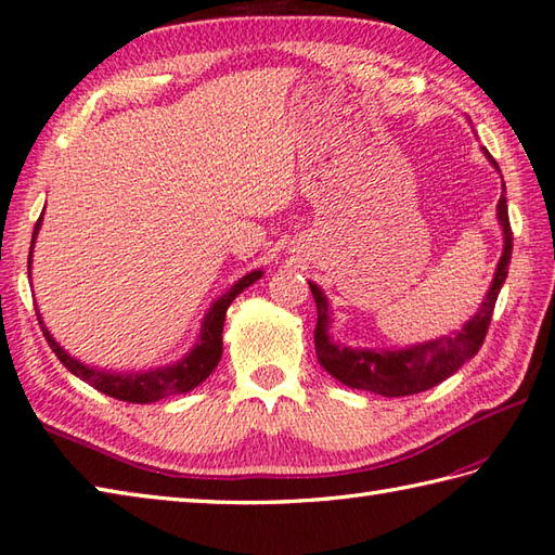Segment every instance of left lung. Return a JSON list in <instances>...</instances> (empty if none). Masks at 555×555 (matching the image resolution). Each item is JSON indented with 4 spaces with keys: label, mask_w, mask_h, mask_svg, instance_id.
Here are the masks:
<instances>
[{
    "label": "left lung",
    "mask_w": 555,
    "mask_h": 555,
    "mask_svg": "<svg viewBox=\"0 0 555 555\" xmlns=\"http://www.w3.org/2000/svg\"><path fill=\"white\" fill-rule=\"evenodd\" d=\"M493 166L498 168L495 160ZM498 221L503 225L505 247H503L501 262H498V269H495L491 291L486 293V300L481 302L479 312H476L474 318L452 336H442V339H436V341L411 346V349H404V351H361V349H349V346H339L334 344L327 334V324H330L327 298H324L320 286L310 284L314 306H318L314 351H318V361L322 363L324 371L353 389H365V392H375L383 397H409V395L423 392V389L440 385L442 379H448L452 373H457L466 361H472L483 346L488 327H491L498 293H501L505 284L507 264H509V257H513V228H509L505 194L501 197V202H498Z\"/></svg>",
    "instance_id": "8db88e82"
}]
</instances>
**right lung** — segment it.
I'll use <instances>...</instances> for the list:
<instances>
[{
  "label": "right lung",
  "instance_id": "obj_1",
  "mask_svg": "<svg viewBox=\"0 0 555 555\" xmlns=\"http://www.w3.org/2000/svg\"><path fill=\"white\" fill-rule=\"evenodd\" d=\"M42 216L38 219L36 228H33V243H36L38 228H40ZM33 249V245H30ZM28 269H30V255H28ZM30 274V271H28ZM257 279H262V271H249L247 276H243L237 284L225 293L223 298H219L211 306L209 314L204 318V327L199 334V341L194 349L190 351V356H184L180 363H172L168 367H156V371L149 373H137V375H115V373H101L95 367L83 365L79 361L62 349V346L52 339L50 332L46 330V324L40 322V330L46 334V339L50 344V349L54 351V356L60 358V363L67 367L69 373H74L76 377H81L83 383H89L91 387H95L98 392H103L113 399L119 401H129V404H151V401L166 399L172 395H184L194 389L197 385H202L206 377L214 373V367L219 365L221 353H223V322H225V310L231 302L235 300V296L253 286Z\"/></svg>",
  "mask_w": 555,
  "mask_h": 555
}]
</instances>
